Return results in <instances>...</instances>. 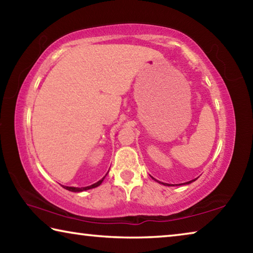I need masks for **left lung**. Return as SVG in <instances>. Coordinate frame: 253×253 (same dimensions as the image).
Returning <instances> with one entry per match:
<instances>
[{
  "label": "left lung",
  "mask_w": 253,
  "mask_h": 253,
  "mask_svg": "<svg viewBox=\"0 0 253 253\" xmlns=\"http://www.w3.org/2000/svg\"><path fill=\"white\" fill-rule=\"evenodd\" d=\"M154 181H156L157 183H160V184H163V185H165V186H172L173 184H168V183H163V182H160V181H157V179H155L154 177H152ZM194 181H196V178L195 179H192V181H188V182H185V183H183V184H178V185H186V184H191L192 182H194ZM177 185V184H176ZM174 186V185H173Z\"/></svg>",
  "instance_id": "obj_1"
}]
</instances>
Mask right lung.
Returning <instances> with one entry per match:
<instances>
[{"label":"right lung","instance_id":"obj_1","mask_svg":"<svg viewBox=\"0 0 253 253\" xmlns=\"http://www.w3.org/2000/svg\"><path fill=\"white\" fill-rule=\"evenodd\" d=\"M108 172H109V170H108ZM107 174H108V173H107ZM107 174H106V175H107ZM106 175H105V176L102 177L101 179H99V181L96 182V183H93V184H91V185H89V186H84V187H74V186H65V185H62V187L66 188V190H68V191H70V192H84V191H87V190H91V188H95V187L100 185V184L102 183V181H104V179H105Z\"/></svg>","mask_w":253,"mask_h":253}]
</instances>
